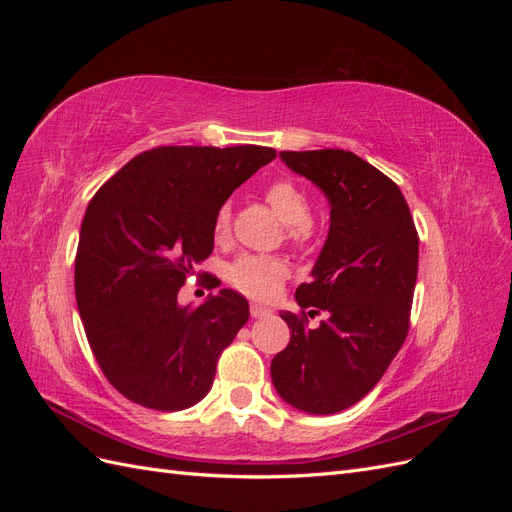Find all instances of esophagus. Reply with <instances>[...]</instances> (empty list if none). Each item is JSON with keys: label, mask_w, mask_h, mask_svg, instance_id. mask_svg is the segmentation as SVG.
Instances as JSON below:
<instances>
[{"label": "esophagus", "mask_w": 512, "mask_h": 512, "mask_svg": "<svg viewBox=\"0 0 512 512\" xmlns=\"http://www.w3.org/2000/svg\"><path fill=\"white\" fill-rule=\"evenodd\" d=\"M250 314H252V318H265V316L271 314V309L265 307V305H260V303H252L250 305Z\"/></svg>", "instance_id": "1"}]
</instances>
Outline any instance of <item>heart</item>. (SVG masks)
<instances>
[{
  "mask_svg": "<svg viewBox=\"0 0 512 512\" xmlns=\"http://www.w3.org/2000/svg\"><path fill=\"white\" fill-rule=\"evenodd\" d=\"M267 203L288 226V235L297 243H303L312 235V205H309L307 194L290 179L273 181L265 192ZM230 228V209L222 207L213 220V235L218 241L228 237ZM290 269L286 260L275 256H258V254H243L228 269V282L241 290L247 297L254 299H271L280 292Z\"/></svg>",
  "mask_w": 512,
  "mask_h": 512,
  "instance_id": "heart-1",
  "label": "heart"
}]
</instances>
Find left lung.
Segmentation results:
<instances>
[{
    "label": "left lung",
    "mask_w": 512,
    "mask_h": 512,
    "mask_svg": "<svg viewBox=\"0 0 512 512\" xmlns=\"http://www.w3.org/2000/svg\"><path fill=\"white\" fill-rule=\"evenodd\" d=\"M331 205L327 241L312 282L294 292L316 329L282 312L288 346L273 356L277 395L307 414H335L361 401L384 376L410 324L418 235L404 194L378 168L344 149L280 151Z\"/></svg>",
    "instance_id": "1"
}]
</instances>
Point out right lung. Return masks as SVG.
I'll use <instances>...</instances> for the list:
<instances>
[{
    "mask_svg": "<svg viewBox=\"0 0 512 512\" xmlns=\"http://www.w3.org/2000/svg\"><path fill=\"white\" fill-rule=\"evenodd\" d=\"M275 156L258 145L149 149L91 198L76 307L104 376L134 404L185 410L209 393L250 305L228 288L181 305L179 288L213 252V220L228 196Z\"/></svg>",
    "mask_w": 512,
    "mask_h": 512,
    "instance_id": "add662e5",
    "label": "right lung"
}]
</instances>
